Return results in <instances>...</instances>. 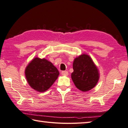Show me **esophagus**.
<instances>
[{"mask_svg":"<svg viewBox=\"0 0 128 128\" xmlns=\"http://www.w3.org/2000/svg\"><path fill=\"white\" fill-rule=\"evenodd\" d=\"M61 74H62V75H66H66H68V72L67 71H62V72Z\"/></svg>","mask_w":128,"mask_h":128,"instance_id":"1","label":"esophagus"}]
</instances>
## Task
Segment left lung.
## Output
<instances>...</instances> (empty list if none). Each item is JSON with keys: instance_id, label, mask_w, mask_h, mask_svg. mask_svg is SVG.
Segmentation results:
<instances>
[{"instance_id": "obj_1", "label": "left lung", "mask_w": 128, "mask_h": 128, "mask_svg": "<svg viewBox=\"0 0 128 128\" xmlns=\"http://www.w3.org/2000/svg\"><path fill=\"white\" fill-rule=\"evenodd\" d=\"M72 78L75 86L83 92L91 90L100 78L99 70L88 54H82L73 62Z\"/></svg>"}]
</instances>
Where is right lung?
<instances>
[{"label": "right lung", "instance_id": "right-lung-1", "mask_svg": "<svg viewBox=\"0 0 128 128\" xmlns=\"http://www.w3.org/2000/svg\"><path fill=\"white\" fill-rule=\"evenodd\" d=\"M25 73L29 85L40 92L50 88L59 75L58 69L50 62L37 57L29 62Z\"/></svg>", "mask_w": 128, "mask_h": 128}]
</instances>
